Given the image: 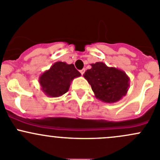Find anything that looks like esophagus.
Listing matches in <instances>:
<instances>
[{
  "label": "esophagus",
  "instance_id": "1",
  "mask_svg": "<svg viewBox=\"0 0 160 160\" xmlns=\"http://www.w3.org/2000/svg\"><path fill=\"white\" fill-rule=\"evenodd\" d=\"M80 73L82 74V75H83V73H84V72H85V69H83V70H80Z\"/></svg>",
  "mask_w": 160,
  "mask_h": 160
}]
</instances>
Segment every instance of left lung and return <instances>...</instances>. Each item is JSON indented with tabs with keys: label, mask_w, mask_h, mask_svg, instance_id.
Returning a JSON list of instances; mask_svg holds the SVG:
<instances>
[{
	"label": "left lung",
	"mask_w": 160,
	"mask_h": 160,
	"mask_svg": "<svg viewBox=\"0 0 160 160\" xmlns=\"http://www.w3.org/2000/svg\"><path fill=\"white\" fill-rule=\"evenodd\" d=\"M91 69L83 74L91 86L95 98L105 103H115L125 96L130 79L125 71L109 67L102 62L90 64Z\"/></svg>",
	"instance_id": "1"
}]
</instances>
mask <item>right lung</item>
Returning <instances> with one entry per match:
<instances>
[{
    "mask_svg": "<svg viewBox=\"0 0 160 160\" xmlns=\"http://www.w3.org/2000/svg\"><path fill=\"white\" fill-rule=\"evenodd\" d=\"M81 76L73 64L56 62L40 75L38 82L43 93L50 98H57L67 93L72 80Z\"/></svg>",
    "mask_w": 160,
    "mask_h": 160,
    "instance_id": "add662e5",
    "label": "right lung"
}]
</instances>
